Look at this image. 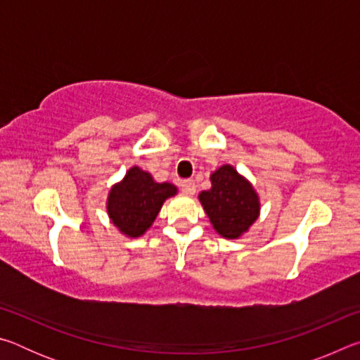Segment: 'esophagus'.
<instances>
[{
  "mask_svg": "<svg viewBox=\"0 0 360 360\" xmlns=\"http://www.w3.org/2000/svg\"><path fill=\"white\" fill-rule=\"evenodd\" d=\"M181 191H182V193L187 195V197H192L195 191H197V186H195V182L192 179L182 181L181 182Z\"/></svg>",
  "mask_w": 360,
  "mask_h": 360,
  "instance_id": "34e87169",
  "label": "esophagus"
}]
</instances>
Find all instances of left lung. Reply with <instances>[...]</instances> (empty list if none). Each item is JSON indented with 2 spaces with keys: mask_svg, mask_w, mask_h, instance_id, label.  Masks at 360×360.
<instances>
[{
  "mask_svg": "<svg viewBox=\"0 0 360 360\" xmlns=\"http://www.w3.org/2000/svg\"><path fill=\"white\" fill-rule=\"evenodd\" d=\"M211 188L198 193L210 222L222 238L238 240L260 216V197L251 181L233 165L219 167L210 176Z\"/></svg>",
  "mask_w": 360,
  "mask_h": 360,
  "instance_id": "8db88e82",
  "label": "left lung"
}]
</instances>
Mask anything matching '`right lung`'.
Returning a JSON list of instances; mask_svg holds the SVG:
<instances>
[{
  "label": "right lung",
  "mask_w": 360,
  "mask_h": 360,
  "mask_svg": "<svg viewBox=\"0 0 360 360\" xmlns=\"http://www.w3.org/2000/svg\"><path fill=\"white\" fill-rule=\"evenodd\" d=\"M176 193L178 187L172 182H157L149 172L135 165L109 188L108 217L127 238H139L152 227L163 203Z\"/></svg>",
  "instance_id": "1"
}]
</instances>
